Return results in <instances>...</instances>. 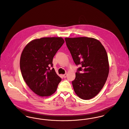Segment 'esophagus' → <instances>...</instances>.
Instances as JSON below:
<instances>
[{"label":"esophagus","mask_w":129,"mask_h":129,"mask_svg":"<svg viewBox=\"0 0 129 129\" xmlns=\"http://www.w3.org/2000/svg\"><path fill=\"white\" fill-rule=\"evenodd\" d=\"M62 76L64 77V78H66L67 76V74H64L62 75Z\"/></svg>","instance_id":"esophagus-1"}]
</instances>
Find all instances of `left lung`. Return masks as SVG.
Masks as SVG:
<instances>
[{"mask_svg": "<svg viewBox=\"0 0 129 129\" xmlns=\"http://www.w3.org/2000/svg\"><path fill=\"white\" fill-rule=\"evenodd\" d=\"M64 39L74 63L81 66L72 81L74 91L82 99H92L102 89L109 74L107 52L101 42L93 38ZM80 71L83 73H79Z\"/></svg>", "mask_w": 129, "mask_h": 129, "instance_id": "left-lung-1", "label": "left lung"}]
</instances>
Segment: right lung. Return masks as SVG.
I'll return each mask as SVG.
<instances>
[{"label": "right lung", "mask_w": 129, "mask_h": 129, "mask_svg": "<svg viewBox=\"0 0 129 129\" xmlns=\"http://www.w3.org/2000/svg\"><path fill=\"white\" fill-rule=\"evenodd\" d=\"M64 41L61 37H45L30 42L23 49L20 60L23 78L38 95L49 96L55 92L61 78L53 67L54 56Z\"/></svg>", "instance_id": "1"}]
</instances>
